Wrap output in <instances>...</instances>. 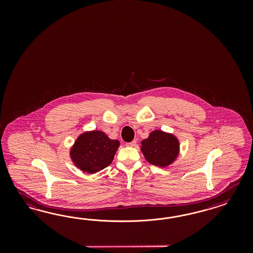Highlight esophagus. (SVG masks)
Listing matches in <instances>:
<instances>
[{"label": "esophagus", "instance_id": "esophagus-1", "mask_svg": "<svg viewBox=\"0 0 253 253\" xmlns=\"http://www.w3.org/2000/svg\"><path fill=\"white\" fill-rule=\"evenodd\" d=\"M136 143H137V142H136V140H133V141H131L130 143H127V144H126V146H131V147H132V146H135Z\"/></svg>", "mask_w": 253, "mask_h": 253}]
</instances>
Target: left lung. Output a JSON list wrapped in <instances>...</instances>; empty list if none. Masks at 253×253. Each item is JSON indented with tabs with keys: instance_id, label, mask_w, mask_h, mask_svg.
<instances>
[{
	"instance_id": "left-lung-1",
	"label": "left lung",
	"mask_w": 253,
	"mask_h": 253,
	"mask_svg": "<svg viewBox=\"0 0 253 253\" xmlns=\"http://www.w3.org/2000/svg\"><path fill=\"white\" fill-rule=\"evenodd\" d=\"M141 144V151L146 161L158 167H167L173 163L180 151L176 136L161 130L151 131Z\"/></svg>"
}]
</instances>
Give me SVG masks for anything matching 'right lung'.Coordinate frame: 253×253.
<instances>
[{
    "mask_svg": "<svg viewBox=\"0 0 253 253\" xmlns=\"http://www.w3.org/2000/svg\"><path fill=\"white\" fill-rule=\"evenodd\" d=\"M119 146L120 141L110 139L104 131L90 130L77 138L69 155L77 168L95 173L111 164Z\"/></svg>",
    "mask_w": 253,
    "mask_h": 253,
    "instance_id": "right-lung-1",
    "label": "right lung"
}]
</instances>
